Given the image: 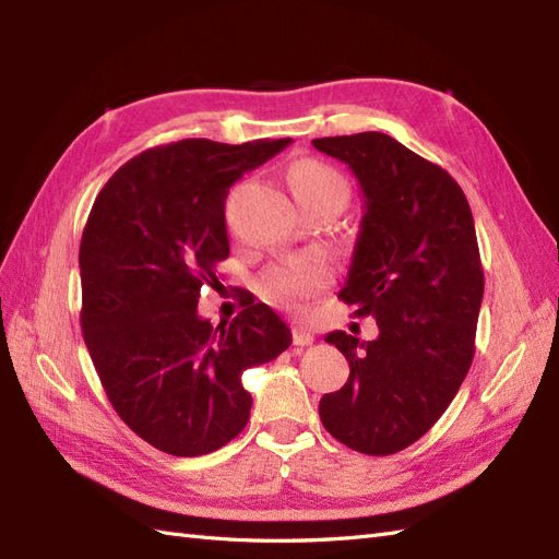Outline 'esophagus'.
<instances>
[{"mask_svg":"<svg viewBox=\"0 0 559 559\" xmlns=\"http://www.w3.org/2000/svg\"><path fill=\"white\" fill-rule=\"evenodd\" d=\"M312 341H314V334L310 329L302 326V324L293 326V343H295V346H312Z\"/></svg>","mask_w":559,"mask_h":559,"instance_id":"34e87169","label":"esophagus"}]
</instances>
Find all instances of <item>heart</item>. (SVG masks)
I'll return each mask as SVG.
<instances>
[{"instance_id": "1", "label": "heart", "mask_w": 559, "mask_h": 559, "mask_svg": "<svg viewBox=\"0 0 559 559\" xmlns=\"http://www.w3.org/2000/svg\"><path fill=\"white\" fill-rule=\"evenodd\" d=\"M293 194L298 201H307L322 194L346 197V182L343 177L331 170L329 165L319 160L295 163L288 175ZM329 283V269L324 261L314 257H298L271 266L259 278V290L266 300L281 307H300L305 300L314 298Z\"/></svg>"}]
</instances>
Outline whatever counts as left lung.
<instances>
[{"label": "left lung", "instance_id": "8db88e82", "mask_svg": "<svg viewBox=\"0 0 559 559\" xmlns=\"http://www.w3.org/2000/svg\"><path fill=\"white\" fill-rule=\"evenodd\" d=\"M346 163L365 199L338 293L379 336L331 331L350 377L319 401L324 427L360 454L389 456L430 430L456 396L476 353L483 266L463 189L439 165L382 132L314 139Z\"/></svg>", "mask_w": 559, "mask_h": 559}]
</instances>
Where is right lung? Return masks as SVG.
Masks as SVG:
<instances>
[{"mask_svg": "<svg viewBox=\"0 0 559 559\" xmlns=\"http://www.w3.org/2000/svg\"><path fill=\"white\" fill-rule=\"evenodd\" d=\"M290 139L230 146L182 139L124 163L83 228L81 329L117 415L173 456H201L245 430L247 367L290 346V329L254 302L233 322L199 317L230 254L225 199Z\"/></svg>", "mask_w": 559, "mask_h": 559, "instance_id": "obj_1", "label": "right lung"}]
</instances>
